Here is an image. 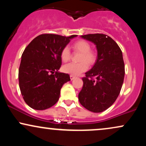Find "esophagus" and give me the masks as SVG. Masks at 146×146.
Here are the masks:
<instances>
[{
	"instance_id": "obj_1",
	"label": "esophagus",
	"mask_w": 146,
	"mask_h": 146,
	"mask_svg": "<svg viewBox=\"0 0 146 146\" xmlns=\"http://www.w3.org/2000/svg\"><path fill=\"white\" fill-rule=\"evenodd\" d=\"M70 78H71V80H74V79L75 78V76H73V75H70Z\"/></svg>"
}]
</instances>
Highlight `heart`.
I'll return each instance as SVG.
<instances>
[{"instance_id": "obj_1", "label": "heart", "mask_w": 146, "mask_h": 146, "mask_svg": "<svg viewBox=\"0 0 146 146\" xmlns=\"http://www.w3.org/2000/svg\"><path fill=\"white\" fill-rule=\"evenodd\" d=\"M72 48L75 52L81 53L79 56V63H71L63 66V71L71 75H78L88 69V66H93L96 62L97 53L90 49L89 42L84 40H78L72 44ZM71 52L65 46L60 52V58L64 62L71 60Z\"/></svg>"}]
</instances>
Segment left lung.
I'll return each mask as SVG.
<instances>
[{
    "mask_svg": "<svg viewBox=\"0 0 146 146\" xmlns=\"http://www.w3.org/2000/svg\"><path fill=\"white\" fill-rule=\"evenodd\" d=\"M81 37L96 45L98 59L82 78L79 101L87 110L101 113L113 104L121 91L125 75L123 55L116 42L107 35L94 33Z\"/></svg>",
    "mask_w": 146,
    "mask_h": 146,
    "instance_id": "left-lung-1",
    "label": "left lung"
}]
</instances>
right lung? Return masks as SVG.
I'll return each instance as SVG.
<instances>
[{
	"mask_svg": "<svg viewBox=\"0 0 146 146\" xmlns=\"http://www.w3.org/2000/svg\"><path fill=\"white\" fill-rule=\"evenodd\" d=\"M76 36L44 33L25 48L18 80L22 96L31 108L45 110L58 101L63 84L71 80L69 75L58 71L62 65L60 52Z\"/></svg>",
	"mask_w": 146,
	"mask_h": 146,
	"instance_id": "obj_1",
	"label": "right lung"
}]
</instances>
